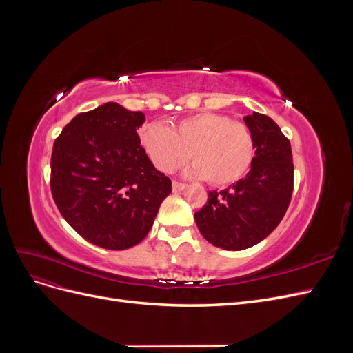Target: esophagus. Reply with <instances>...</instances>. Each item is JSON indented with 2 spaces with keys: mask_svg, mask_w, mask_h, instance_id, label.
Returning <instances> with one entry per match:
<instances>
[{
  "mask_svg": "<svg viewBox=\"0 0 353 353\" xmlns=\"http://www.w3.org/2000/svg\"><path fill=\"white\" fill-rule=\"evenodd\" d=\"M187 185L184 183H179V181H172V188L174 191H183Z\"/></svg>",
  "mask_w": 353,
  "mask_h": 353,
  "instance_id": "obj_1",
  "label": "esophagus"
}]
</instances>
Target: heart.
<instances>
[{
	"mask_svg": "<svg viewBox=\"0 0 353 353\" xmlns=\"http://www.w3.org/2000/svg\"><path fill=\"white\" fill-rule=\"evenodd\" d=\"M140 141L160 172H174L191 154L194 165L190 174L216 187L239 183L256 156L250 126L218 113L184 117L172 130L157 122L148 123L140 132Z\"/></svg>",
	"mask_w": 353,
	"mask_h": 353,
	"instance_id": "b5f03b06",
	"label": "heart"
}]
</instances>
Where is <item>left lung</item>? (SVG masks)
<instances>
[{"label": "left lung", "mask_w": 353, "mask_h": 353, "mask_svg": "<svg viewBox=\"0 0 353 353\" xmlns=\"http://www.w3.org/2000/svg\"><path fill=\"white\" fill-rule=\"evenodd\" d=\"M254 135L256 156L250 172L222 191H209L206 205L194 213L209 243L225 250L258 244L276 228L293 194V154L288 138L270 116L244 117Z\"/></svg>", "instance_id": "1"}]
</instances>
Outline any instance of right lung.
<instances>
[{
    "label": "right lung",
    "instance_id": "right-lung-1",
    "mask_svg": "<svg viewBox=\"0 0 353 353\" xmlns=\"http://www.w3.org/2000/svg\"><path fill=\"white\" fill-rule=\"evenodd\" d=\"M144 113L117 103L79 113L51 153V194L61 216L87 241L125 250L144 240L170 179L153 166L137 130Z\"/></svg>",
    "mask_w": 353,
    "mask_h": 353
}]
</instances>
